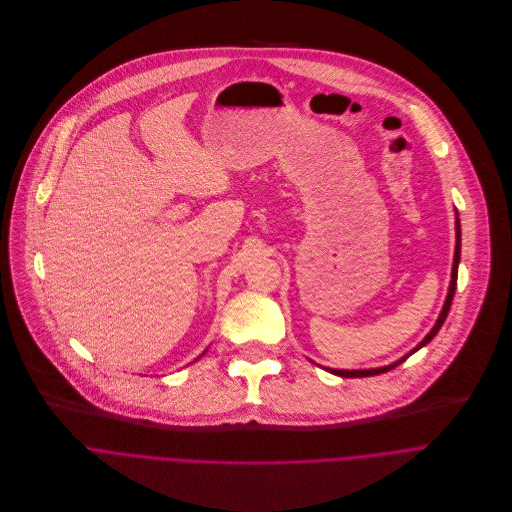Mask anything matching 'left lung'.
I'll use <instances>...</instances> for the list:
<instances>
[{
    "label": "left lung",
    "mask_w": 512,
    "mask_h": 512,
    "mask_svg": "<svg viewBox=\"0 0 512 512\" xmlns=\"http://www.w3.org/2000/svg\"><path fill=\"white\" fill-rule=\"evenodd\" d=\"M458 262H460V220L456 218V252H454V264H452V280H450V288H448V296H446V302H444V309H442V313H440V317H438V321H436V325H434V329L426 335V339L412 351V353H416L418 349H422L424 345H428L436 335H438V331L442 329V325H444V321H446V317H448V311H450V306H452V298H454V292H456V280H458ZM412 353H407L405 357H401L399 361H395V363H391V365H385V367H377V369H353V371H347V369H327V371H331L333 375H339V377H371V375H379V373H385V371H391L393 367H397L399 363H403L407 357H410Z\"/></svg>",
    "instance_id": "obj_1"
}]
</instances>
